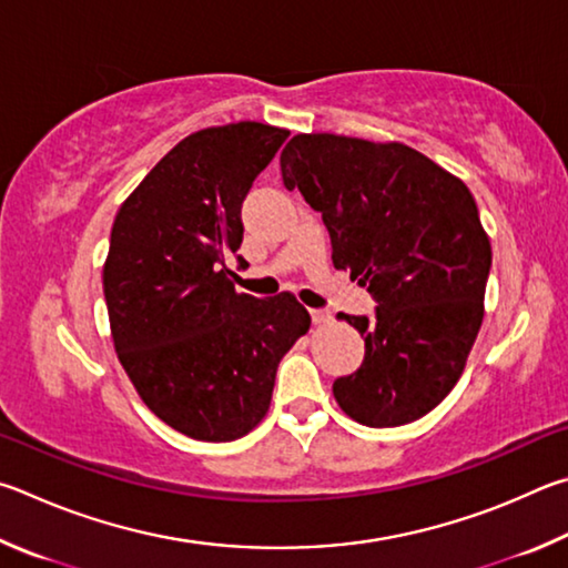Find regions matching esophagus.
I'll list each match as a JSON object with an SVG mask.
<instances>
[{"instance_id": "esophagus-1", "label": "esophagus", "mask_w": 568, "mask_h": 568, "mask_svg": "<svg viewBox=\"0 0 568 568\" xmlns=\"http://www.w3.org/2000/svg\"><path fill=\"white\" fill-rule=\"evenodd\" d=\"M310 314H312V322L314 324H326L332 320V314L326 312V310H310Z\"/></svg>"}]
</instances>
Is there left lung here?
<instances>
[{
	"label": "left lung",
	"instance_id": "obj_1",
	"mask_svg": "<svg viewBox=\"0 0 568 568\" xmlns=\"http://www.w3.org/2000/svg\"><path fill=\"white\" fill-rule=\"evenodd\" d=\"M284 186L332 236V262L374 296V316L339 314L364 362L334 382L346 416L384 429L422 419L454 389L481 329L491 244L459 176L399 142L296 134Z\"/></svg>",
	"mask_w": 568,
	"mask_h": 568
}]
</instances>
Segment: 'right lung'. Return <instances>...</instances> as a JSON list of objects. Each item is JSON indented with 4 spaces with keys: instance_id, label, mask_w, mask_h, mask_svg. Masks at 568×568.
Masks as SVG:
<instances>
[{
    "instance_id": "add662e5",
    "label": "right lung",
    "mask_w": 568,
    "mask_h": 568,
    "mask_svg": "<svg viewBox=\"0 0 568 568\" xmlns=\"http://www.w3.org/2000/svg\"><path fill=\"white\" fill-rule=\"evenodd\" d=\"M286 136L258 122L199 129L114 219L102 278L116 356L149 409L199 442L252 432L278 362L310 332L290 292L239 294L226 266L242 246L244 196Z\"/></svg>"
}]
</instances>
